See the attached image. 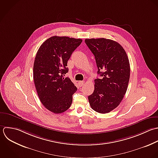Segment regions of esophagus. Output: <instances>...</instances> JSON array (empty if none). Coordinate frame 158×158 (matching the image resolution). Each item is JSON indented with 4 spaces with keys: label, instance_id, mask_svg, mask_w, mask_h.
Here are the masks:
<instances>
[{
    "label": "esophagus",
    "instance_id": "obj_1",
    "mask_svg": "<svg viewBox=\"0 0 158 158\" xmlns=\"http://www.w3.org/2000/svg\"><path fill=\"white\" fill-rule=\"evenodd\" d=\"M78 84H79L80 87H82L84 85V81H79Z\"/></svg>",
    "mask_w": 158,
    "mask_h": 158
}]
</instances>
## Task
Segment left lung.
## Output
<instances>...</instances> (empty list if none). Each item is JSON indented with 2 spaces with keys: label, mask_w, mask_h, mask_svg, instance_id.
<instances>
[{
  "label": "left lung",
  "mask_w": 158,
  "mask_h": 158,
  "mask_svg": "<svg viewBox=\"0 0 158 158\" xmlns=\"http://www.w3.org/2000/svg\"><path fill=\"white\" fill-rule=\"evenodd\" d=\"M85 42L95 56L97 73L93 94L88 97L91 108L108 113L119 106L126 93L130 79V63L123 47L105 39H86Z\"/></svg>",
  "instance_id": "1"
}]
</instances>
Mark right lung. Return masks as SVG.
Returning a JSON list of instances; mask_svg holds the SVG:
<instances>
[{
	"label": "right lung",
	"mask_w": 158,
	"mask_h": 158,
	"mask_svg": "<svg viewBox=\"0 0 158 158\" xmlns=\"http://www.w3.org/2000/svg\"><path fill=\"white\" fill-rule=\"evenodd\" d=\"M81 39L52 36L39 47L34 63L33 78L39 98L50 111L59 114L66 111L73 102L77 87L68 77L67 63L82 43Z\"/></svg>",
	"instance_id": "right-lung-1"
}]
</instances>
